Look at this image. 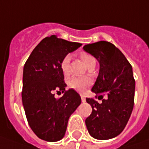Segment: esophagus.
<instances>
[{
	"label": "esophagus",
	"instance_id": "obj_1",
	"mask_svg": "<svg viewBox=\"0 0 149 149\" xmlns=\"http://www.w3.org/2000/svg\"><path fill=\"white\" fill-rule=\"evenodd\" d=\"M81 100H82L83 103L85 102V98H84V96H83V95H81Z\"/></svg>",
	"mask_w": 149,
	"mask_h": 149
}]
</instances>
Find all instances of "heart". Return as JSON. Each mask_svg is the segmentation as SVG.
<instances>
[{"instance_id": "obj_1", "label": "heart", "mask_w": 149, "mask_h": 149, "mask_svg": "<svg viewBox=\"0 0 149 149\" xmlns=\"http://www.w3.org/2000/svg\"><path fill=\"white\" fill-rule=\"evenodd\" d=\"M80 57L85 65H87L90 60H94V58L91 55L86 53H82L80 54ZM60 69L65 75L70 74V56L69 55L65 56L63 60H61ZM90 84H91V80L89 78L84 77V76H74L70 78V79L68 82V84L70 88L75 89L80 93H84V91H86V89H88Z\"/></svg>"}]
</instances>
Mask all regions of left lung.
Instances as JSON below:
<instances>
[{"mask_svg": "<svg viewBox=\"0 0 149 149\" xmlns=\"http://www.w3.org/2000/svg\"><path fill=\"white\" fill-rule=\"evenodd\" d=\"M83 49L100 63L99 75L91 91L102 100L99 104L94 99L86 98L92 113L85 124L94 139H110L122 133L134 109L133 68L123 53L108 41L88 44Z\"/></svg>", "mask_w": 149, "mask_h": 149, "instance_id": "1", "label": "left lung"}]
</instances>
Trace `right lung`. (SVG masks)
Masks as SVG:
<instances>
[{
    "label": "right lung",
    "instance_id": "add662e5",
    "mask_svg": "<svg viewBox=\"0 0 149 149\" xmlns=\"http://www.w3.org/2000/svg\"><path fill=\"white\" fill-rule=\"evenodd\" d=\"M81 45L51 36L38 44L25 64L22 104L30 127L43 140L62 139L69 118L81 104L74 89L65 90L60 69L63 58ZM55 91L64 93L59 100L54 98Z\"/></svg>",
    "mask_w": 149,
    "mask_h": 149
}]
</instances>
